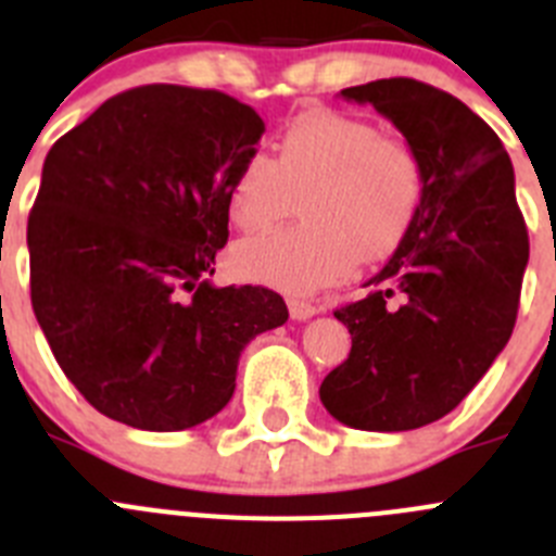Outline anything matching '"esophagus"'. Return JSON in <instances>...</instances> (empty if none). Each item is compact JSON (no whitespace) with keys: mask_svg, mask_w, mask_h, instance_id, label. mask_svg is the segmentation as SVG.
I'll list each match as a JSON object with an SVG mask.
<instances>
[{"mask_svg":"<svg viewBox=\"0 0 556 556\" xmlns=\"http://www.w3.org/2000/svg\"><path fill=\"white\" fill-rule=\"evenodd\" d=\"M288 309H290V318H296V321H307L318 313V307L309 302H302V299H288Z\"/></svg>","mask_w":556,"mask_h":556,"instance_id":"obj_1","label":"esophagus"}]
</instances>
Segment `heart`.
<instances>
[{
	"label": "heart",
	"instance_id": "obj_1",
	"mask_svg": "<svg viewBox=\"0 0 556 556\" xmlns=\"http://www.w3.org/2000/svg\"><path fill=\"white\" fill-rule=\"evenodd\" d=\"M296 227L252 235L235 247L247 279L309 293L379 263L404 243L424 199L421 160L371 122L313 108L277 135V154H249L229 185V216L241 229L279 222L304 191Z\"/></svg>",
	"mask_w": 556,
	"mask_h": 556
}]
</instances>
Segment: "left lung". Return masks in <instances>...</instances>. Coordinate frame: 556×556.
<instances>
[{
    "instance_id": "left-lung-1",
    "label": "left lung",
    "mask_w": 556,
    "mask_h": 556,
    "mask_svg": "<svg viewBox=\"0 0 556 556\" xmlns=\"http://www.w3.org/2000/svg\"><path fill=\"white\" fill-rule=\"evenodd\" d=\"M396 124L424 172L413 229L371 293L334 309L352 352L321 382L332 418L365 432L427 427L507 346L529 263L515 174L498 135L452 93L409 77L340 91Z\"/></svg>"
}]
</instances>
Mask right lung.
Wrapping results in <instances>:
<instances>
[{"instance_id":"obj_1","label":"right lung","mask_w":556,"mask_h":556,"mask_svg":"<svg viewBox=\"0 0 556 556\" xmlns=\"http://www.w3.org/2000/svg\"><path fill=\"white\" fill-rule=\"evenodd\" d=\"M263 132L222 91L141 85L49 149L27 222L29 296L63 374L113 421H207L232 399L249 340L288 321L274 290L210 282L229 185Z\"/></svg>"}]
</instances>
